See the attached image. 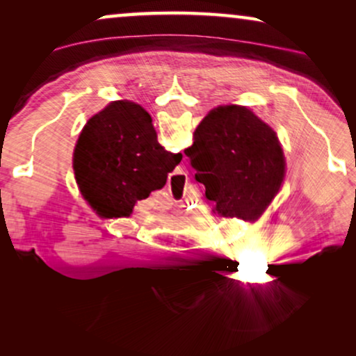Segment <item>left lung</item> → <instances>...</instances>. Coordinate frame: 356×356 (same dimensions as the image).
Returning a JSON list of instances; mask_svg holds the SVG:
<instances>
[{
    "label": "left lung",
    "mask_w": 356,
    "mask_h": 356,
    "mask_svg": "<svg viewBox=\"0 0 356 356\" xmlns=\"http://www.w3.org/2000/svg\"><path fill=\"white\" fill-rule=\"evenodd\" d=\"M184 149L222 217L256 220L285 177V157L275 131L241 105L213 108Z\"/></svg>",
    "instance_id": "left-lung-1"
}]
</instances>
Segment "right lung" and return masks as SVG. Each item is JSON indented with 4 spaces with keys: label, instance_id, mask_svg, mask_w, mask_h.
<instances>
[{
    "label": "right lung",
    "instance_id": "right-lung-1",
    "mask_svg": "<svg viewBox=\"0 0 356 356\" xmlns=\"http://www.w3.org/2000/svg\"><path fill=\"white\" fill-rule=\"evenodd\" d=\"M181 159L159 144L143 106L118 100L87 121L74 170L92 207L105 217H129L136 202L167 183Z\"/></svg>",
    "mask_w": 356,
    "mask_h": 356
}]
</instances>
